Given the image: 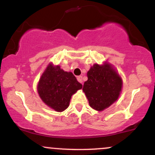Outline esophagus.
<instances>
[{"mask_svg":"<svg viewBox=\"0 0 155 155\" xmlns=\"http://www.w3.org/2000/svg\"><path fill=\"white\" fill-rule=\"evenodd\" d=\"M76 79H77L78 81H79V82L82 84V82H83V81H82V76H77V78H76Z\"/></svg>","mask_w":155,"mask_h":155,"instance_id":"34e87169","label":"esophagus"}]
</instances>
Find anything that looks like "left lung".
<instances>
[{
	"label": "left lung",
	"mask_w": 155,
	"mask_h": 155,
	"mask_svg": "<svg viewBox=\"0 0 155 155\" xmlns=\"http://www.w3.org/2000/svg\"><path fill=\"white\" fill-rule=\"evenodd\" d=\"M87 81L83 92L90 107L102 111L118 100L122 88V79L114 67L107 61L94 64L88 71Z\"/></svg>",
	"instance_id": "1"
}]
</instances>
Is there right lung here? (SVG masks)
Masks as SVG:
<instances>
[{"instance_id": "right-lung-1", "label": "right lung", "mask_w": 155, "mask_h": 155, "mask_svg": "<svg viewBox=\"0 0 155 155\" xmlns=\"http://www.w3.org/2000/svg\"><path fill=\"white\" fill-rule=\"evenodd\" d=\"M81 88V84L71 72L65 71L59 65L52 63L46 68L37 85L42 101L58 112L65 111L69 106L71 96Z\"/></svg>"}]
</instances>
